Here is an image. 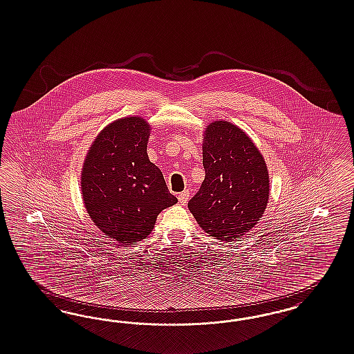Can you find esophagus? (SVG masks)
I'll use <instances>...</instances> for the list:
<instances>
[{
	"label": "esophagus",
	"instance_id": "esophagus-1",
	"mask_svg": "<svg viewBox=\"0 0 354 354\" xmlns=\"http://www.w3.org/2000/svg\"><path fill=\"white\" fill-rule=\"evenodd\" d=\"M188 198H189V192H187V191H184V192L179 193V196H178V200H179V204L180 205L187 204Z\"/></svg>",
	"mask_w": 354,
	"mask_h": 354
}]
</instances>
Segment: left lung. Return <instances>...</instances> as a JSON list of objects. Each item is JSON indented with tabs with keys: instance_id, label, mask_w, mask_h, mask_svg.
<instances>
[{
	"instance_id": "1",
	"label": "left lung",
	"mask_w": 354,
	"mask_h": 354,
	"mask_svg": "<svg viewBox=\"0 0 354 354\" xmlns=\"http://www.w3.org/2000/svg\"><path fill=\"white\" fill-rule=\"evenodd\" d=\"M205 179L188 203L197 223L228 241L257 225L270 196L266 162L243 129L215 120L204 132Z\"/></svg>"
}]
</instances>
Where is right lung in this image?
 <instances>
[{
  "instance_id": "add662e5",
  "label": "right lung",
  "mask_w": 354,
  "mask_h": 354,
  "mask_svg": "<svg viewBox=\"0 0 354 354\" xmlns=\"http://www.w3.org/2000/svg\"><path fill=\"white\" fill-rule=\"evenodd\" d=\"M150 126L140 117L117 119L88 150L82 193L93 223L122 244L149 235L163 209L178 203L161 170L149 161Z\"/></svg>"
}]
</instances>
